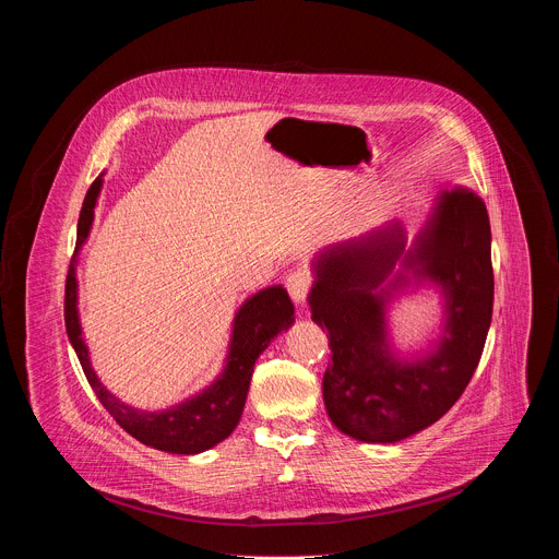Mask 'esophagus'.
<instances>
[{
	"instance_id": "esophagus-1",
	"label": "esophagus",
	"mask_w": 559,
	"mask_h": 559,
	"mask_svg": "<svg viewBox=\"0 0 559 559\" xmlns=\"http://www.w3.org/2000/svg\"><path fill=\"white\" fill-rule=\"evenodd\" d=\"M285 285H287V292H289L294 302H305V298H307V294L311 289V276L307 272L298 270V272L287 276Z\"/></svg>"
}]
</instances>
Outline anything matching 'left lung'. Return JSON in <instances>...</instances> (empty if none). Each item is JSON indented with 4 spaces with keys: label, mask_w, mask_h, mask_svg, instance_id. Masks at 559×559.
<instances>
[{
    "label": "left lung",
    "mask_w": 559,
    "mask_h": 559,
    "mask_svg": "<svg viewBox=\"0 0 559 559\" xmlns=\"http://www.w3.org/2000/svg\"><path fill=\"white\" fill-rule=\"evenodd\" d=\"M307 296L311 321L328 330L332 362L323 376L330 420L345 436L389 444L438 423L466 389L493 313L491 225L468 190L440 192L407 243L401 221L318 252ZM443 296L439 336L405 357L392 347L388 307L409 288Z\"/></svg>",
    "instance_id": "1"
}]
</instances>
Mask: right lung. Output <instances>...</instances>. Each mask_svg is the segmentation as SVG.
Wrapping results in <instances>:
<instances>
[{
	"label": "right lung",
	"mask_w": 559,
	"mask_h": 559,
	"mask_svg": "<svg viewBox=\"0 0 559 559\" xmlns=\"http://www.w3.org/2000/svg\"><path fill=\"white\" fill-rule=\"evenodd\" d=\"M104 188V175L95 179L91 186L82 212L76 223V246L74 257L68 267L66 278V302L63 318L68 341L82 362V369L97 393L99 403L106 412L117 420V425L128 431L139 442L179 455L203 453L218 442H223L241 420L246 397L250 391V380L254 373V365L259 356L267 349V345L294 325V305L283 285H272L254 296H250L238 307L231 321V336L227 345L225 367L223 371L199 393L186 397L179 405L147 412L132 407L115 393H110L99 380L97 371L91 362V352L84 341L82 321H79V285H76V257L88 241V234L95 221V207Z\"/></svg>",
	"instance_id": "right-lung-1"
}]
</instances>
